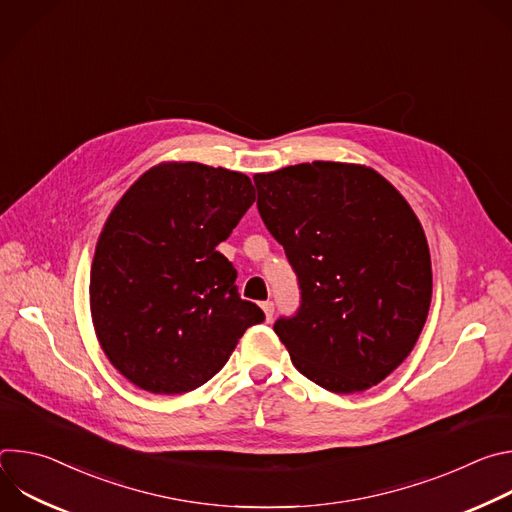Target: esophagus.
Listing matches in <instances>:
<instances>
[{"mask_svg": "<svg viewBox=\"0 0 512 512\" xmlns=\"http://www.w3.org/2000/svg\"><path fill=\"white\" fill-rule=\"evenodd\" d=\"M261 310H263L265 318L271 320V318H273V312H275V306H273V302H263V304H261Z\"/></svg>", "mask_w": 512, "mask_h": 512, "instance_id": "esophagus-1", "label": "esophagus"}]
</instances>
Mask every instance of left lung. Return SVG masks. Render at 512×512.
I'll use <instances>...</instances> for the list:
<instances>
[{
	"label": "left lung",
	"instance_id": "left-lung-1",
	"mask_svg": "<svg viewBox=\"0 0 512 512\" xmlns=\"http://www.w3.org/2000/svg\"><path fill=\"white\" fill-rule=\"evenodd\" d=\"M253 180L302 296L275 334L316 385L371 389L409 356L427 320L431 259L419 218L367 166L312 162Z\"/></svg>",
	"mask_w": 512,
	"mask_h": 512
}]
</instances>
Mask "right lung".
Wrapping results in <instances>:
<instances>
[{"label": "right lung", "mask_w": 512, "mask_h": 512, "mask_svg": "<svg viewBox=\"0 0 512 512\" xmlns=\"http://www.w3.org/2000/svg\"><path fill=\"white\" fill-rule=\"evenodd\" d=\"M255 202L241 172L166 162L111 210L91 265V316L113 367L156 395L198 389L265 314L216 251Z\"/></svg>", "instance_id": "1"}]
</instances>
